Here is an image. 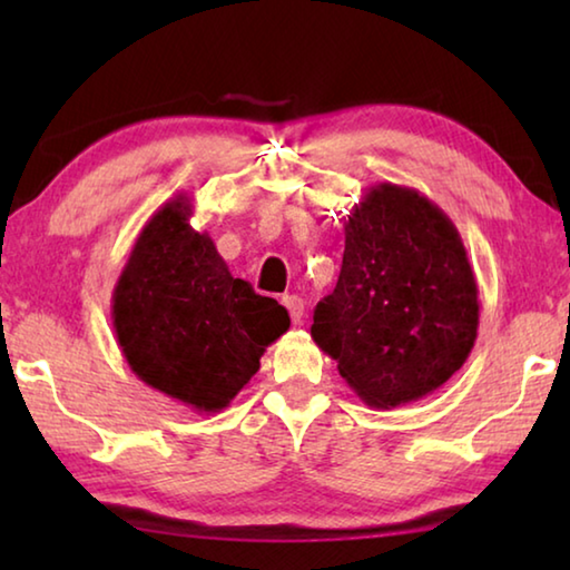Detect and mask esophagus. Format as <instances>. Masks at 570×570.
Here are the masks:
<instances>
[{"instance_id": "34e87169", "label": "esophagus", "mask_w": 570, "mask_h": 570, "mask_svg": "<svg viewBox=\"0 0 570 570\" xmlns=\"http://www.w3.org/2000/svg\"><path fill=\"white\" fill-rule=\"evenodd\" d=\"M282 304L288 308V316H292L294 324L302 322V316H304V302H302V296L286 294V296L282 298Z\"/></svg>"}]
</instances>
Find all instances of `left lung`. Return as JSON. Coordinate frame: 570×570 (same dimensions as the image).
I'll list each match as a JSON object with an SVG mask.
<instances>
[{"instance_id": "1", "label": "left lung", "mask_w": 570, "mask_h": 570, "mask_svg": "<svg viewBox=\"0 0 570 570\" xmlns=\"http://www.w3.org/2000/svg\"><path fill=\"white\" fill-rule=\"evenodd\" d=\"M478 282L452 220L420 190L377 183L344 224L340 282L312 336L370 407L440 390L475 346Z\"/></svg>"}]
</instances>
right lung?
<instances>
[{"instance_id": "1", "label": "right lung", "mask_w": 570, "mask_h": 570, "mask_svg": "<svg viewBox=\"0 0 570 570\" xmlns=\"http://www.w3.org/2000/svg\"><path fill=\"white\" fill-rule=\"evenodd\" d=\"M193 204H163L135 238L112 288V326L130 370L196 412H220L288 330L286 308L234 278Z\"/></svg>"}]
</instances>
